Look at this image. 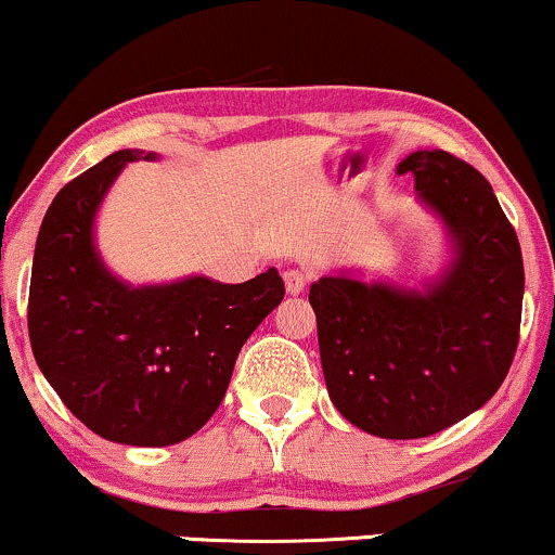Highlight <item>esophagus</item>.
Segmentation results:
<instances>
[{"mask_svg":"<svg viewBox=\"0 0 555 555\" xmlns=\"http://www.w3.org/2000/svg\"><path fill=\"white\" fill-rule=\"evenodd\" d=\"M307 282H310V273L302 269H286L284 271V284H286V292H289V295H299V292L307 286Z\"/></svg>","mask_w":555,"mask_h":555,"instance_id":"1","label":"esophagus"}]
</instances>
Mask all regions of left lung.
<instances>
[{"mask_svg":"<svg viewBox=\"0 0 555 555\" xmlns=\"http://www.w3.org/2000/svg\"><path fill=\"white\" fill-rule=\"evenodd\" d=\"M442 217L457 258L424 292L325 276L310 286L325 385L346 422L418 439L463 422L504 383L519 344L517 232L473 165L444 150L398 165Z\"/></svg>","mask_w":555,"mask_h":555,"instance_id":"obj_1","label":"left lung"}]
</instances>
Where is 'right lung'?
I'll use <instances>...</instances> for the list:
<instances>
[{
  "label": "right lung",
  "mask_w": 555,
  "mask_h": 555,
  "mask_svg": "<svg viewBox=\"0 0 555 555\" xmlns=\"http://www.w3.org/2000/svg\"><path fill=\"white\" fill-rule=\"evenodd\" d=\"M137 157L113 152L51 202L33 256L28 333L43 377L87 429L165 447L219 409L240 349L284 299V282L276 269L245 284L193 276L142 289L111 276L92 245V219Z\"/></svg>",
  "instance_id": "obj_1"
}]
</instances>
